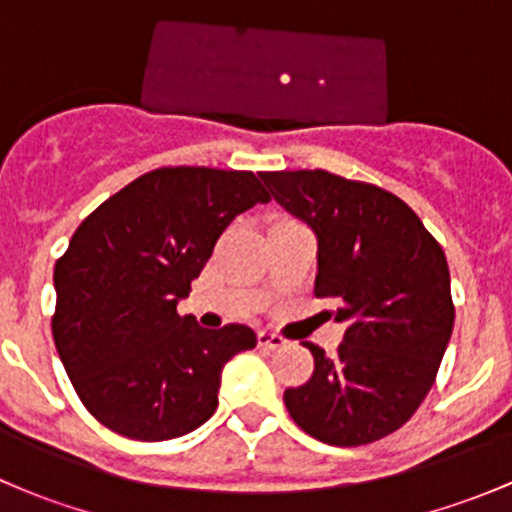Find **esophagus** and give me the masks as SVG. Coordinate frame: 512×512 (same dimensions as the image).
Masks as SVG:
<instances>
[{
    "instance_id": "1",
    "label": "esophagus",
    "mask_w": 512,
    "mask_h": 512,
    "mask_svg": "<svg viewBox=\"0 0 512 512\" xmlns=\"http://www.w3.org/2000/svg\"><path fill=\"white\" fill-rule=\"evenodd\" d=\"M257 342H260V347H265V349H280L287 344L285 339L275 332H260L257 334Z\"/></svg>"
}]
</instances>
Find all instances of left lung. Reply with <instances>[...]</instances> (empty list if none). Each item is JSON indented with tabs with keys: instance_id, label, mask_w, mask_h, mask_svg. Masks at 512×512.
<instances>
[{
	"instance_id": "1",
	"label": "left lung",
	"mask_w": 512,
	"mask_h": 512,
	"mask_svg": "<svg viewBox=\"0 0 512 512\" xmlns=\"http://www.w3.org/2000/svg\"><path fill=\"white\" fill-rule=\"evenodd\" d=\"M272 198L317 237L314 294L347 324L337 354L314 356L307 384L285 391L304 433L364 446L404 426L433 386L453 332L441 245L404 200L327 170L262 173Z\"/></svg>"
}]
</instances>
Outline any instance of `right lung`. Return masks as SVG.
<instances>
[{
    "instance_id": "right-lung-1",
    "label": "right lung",
    "mask_w": 512,
    "mask_h": 512,
    "mask_svg": "<svg viewBox=\"0 0 512 512\" xmlns=\"http://www.w3.org/2000/svg\"><path fill=\"white\" fill-rule=\"evenodd\" d=\"M270 203L250 170L158 168L76 227L54 267L56 352L96 421L136 441H168L218 409L220 376L255 349L245 324L205 329L178 314L223 230Z\"/></svg>"
}]
</instances>
